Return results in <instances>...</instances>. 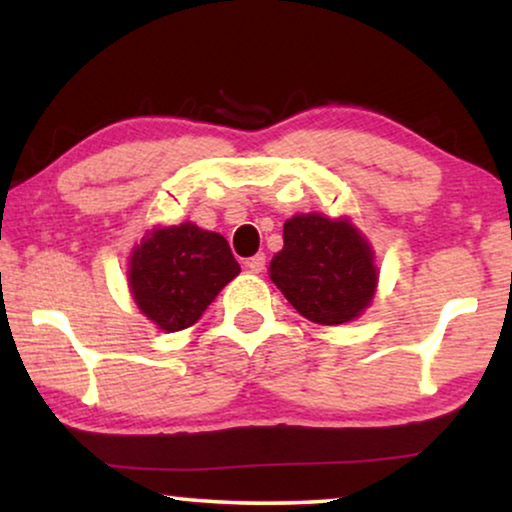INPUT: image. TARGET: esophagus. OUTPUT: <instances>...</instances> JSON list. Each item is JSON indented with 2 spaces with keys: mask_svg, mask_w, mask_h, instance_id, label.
<instances>
[{
  "mask_svg": "<svg viewBox=\"0 0 512 512\" xmlns=\"http://www.w3.org/2000/svg\"><path fill=\"white\" fill-rule=\"evenodd\" d=\"M247 268H249V272H263L265 270V254H256V256H251L249 261H247Z\"/></svg>",
  "mask_w": 512,
  "mask_h": 512,
  "instance_id": "obj_1",
  "label": "esophagus"
}]
</instances>
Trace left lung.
<instances>
[{"label":"left lung","mask_w":512,"mask_h":512,"mask_svg":"<svg viewBox=\"0 0 512 512\" xmlns=\"http://www.w3.org/2000/svg\"><path fill=\"white\" fill-rule=\"evenodd\" d=\"M270 279L298 314L319 326L354 321L370 307L380 270L370 242L352 221L296 214L284 223V247Z\"/></svg>","instance_id":"obj_1"}]
</instances>
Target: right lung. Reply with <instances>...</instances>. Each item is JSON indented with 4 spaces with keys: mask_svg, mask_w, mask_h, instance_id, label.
Here are the masks:
<instances>
[{
    "mask_svg": "<svg viewBox=\"0 0 512 512\" xmlns=\"http://www.w3.org/2000/svg\"><path fill=\"white\" fill-rule=\"evenodd\" d=\"M237 275L240 263L226 237L191 221L146 230L128 263L132 300L167 333L193 326Z\"/></svg>",
    "mask_w": 512,
    "mask_h": 512,
    "instance_id": "obj_1",
    "label": "right lung"
}]
</instances>
